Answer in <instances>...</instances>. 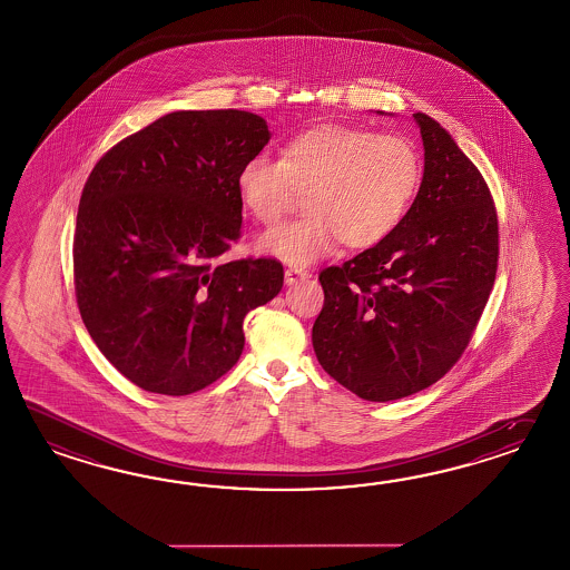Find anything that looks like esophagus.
I'll return each instance as SVG.
<instances>
[{
	"label": "esophagus",
	"instance_id": "1",
	"mask_svg": "<svg viewBox=\"0 0 570 570\" xmlns=\"http://www.w3.org/2000/svg\"><path fill=\"white\" fill-rule=\"evenodd\" d=\"M309 277H312L309 271H304V268H287V271H285V283H287V285H293V283H297V281H306V278Z\"/></svg>",
	"mask_w": 570,
	"mask_h": 570
}]
</instances>
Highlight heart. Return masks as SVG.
<instances>
[{"label":"heart","instance_id":"b5f03b06","mask_svg":"<svg viewBox=\"0 0 570 570\" xmlns=\"http://www.w3.org/2000/svg\"><path fill=\"white\" fill-rule=\"evenodd\" d=\"M417 147L399 134L318 126L292 138L281 161L254 155L239 167L237 194L252 219L275 227L307 194L309 215L263 235L258 249L306 266L347 248H372L393 234L422 184Z\"/></svg>","mask_w":570,"mask_h":570}]
</instances>
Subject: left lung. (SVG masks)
<instances>
[{
	"instance_id": "1",
	"label": "left lung",
	"mask_w": 570,
	"mask_h": 570,
	"mask_svg": "<svg viewBox=\"0 0 570 570\" xmlns=\"http://www.w3.org/2000/svg\"><path fill=\"white\" fill-rule=\"evenodd\" d=\"M413 117L425 150L420 191L393 234L322 271L312 328L324 372L379 403L420 393L459 362L497 278L485 179L439 121Z\"/></svg>"
}]
</instances>
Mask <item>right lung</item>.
Masks as SVG:
<instances>
[{
	"instance_id": "obj_1",
	"label": "right lung",
	"mask_w": 570,
	"mask_h": 570,
	"mask_svg": "<svg viewBox=\"0 0 570 570\" xmlns=\"http://www.w3.org/2000/svg\"><path fill=\"white\" fill-rule=\"evenodd\" d=\"M268 138L248 111H174L109 148L88 176L76 302L102 355L142 391L184 396L227 374L246 314L283 287L275 258L219 263L242 235L239 167Z\"/></svg>"
}]
</instances>
